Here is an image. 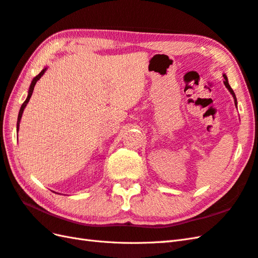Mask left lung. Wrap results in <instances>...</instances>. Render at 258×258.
Segmentation results:
<instances>
[{
	"label": "left lung",
	"mask_w": 258,
	"mask_h": 258,
	"mask_svg": "<svg viewBox=\"0 0 258 258\" xmlns=\"http://www.w3.org/2000/svg\"><path fill=\"white\" fill-rule=\"evenodd\" d=\"M223 78H224V81H223V83H224V85H225V87H227V89L230 91V93L232 94V96H233V98H234V104H235V106L237 105V102H236V97H235V94H234V92H233V90L231 89V86H230V84H229V81H228V78H227V75L225 74H223Z\"/></svg>",
	"instance_id": "8db88e82"
}]
</instances>
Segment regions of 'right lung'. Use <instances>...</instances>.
Masks as SVG:
<instances>
[{"instance_id":"obj_1","label":"right lung","mask_w":258,"mask_h":258,"mask_svg":"<svg viewBox=\"0 0 258 258\" xmlns=\"http://www.w3.org/2000/svg\"><path fill=\"white\" fill-rule=\"evenodd\" d=\"M46 70H47V68H45V69H42V71L37 75V77H35L34 78V80L31 81V84H30V86H29V90H28V96H27V98H26V100H25V102L23 103V105H22V107H21V109H20V112H18V117H17V131H18V129H20V122H21V119H22V115H23V111H24V109H25V107H26V105L28 104V102H29V99H30V97H31V95H33V92H34V87H35V85H36V83H37V81H38L42 75H43V73L46 72Z\"/></svg>"}]
</instances>
